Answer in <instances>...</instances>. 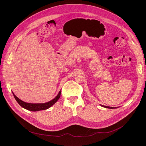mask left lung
Returning a JSON list of instances; mask_svg holds the SVG:
<instances>
[{
	"label": "left lung",
	"instance_id": "1",
	"mask_svg": "<svg viewBox=\"0 0 146 146\" xmlns=\"http://www.w3.org/2000/svg\"><path fill=\"white\" fill-rule=\"evenodd\" d=\"M101 106L103 107V108H108V109H115L117 108H113V107H110V106H103V105H100Z\"/></svg>",
	"mask_w": 146,
	"mask_h": 146
}]
</instances>
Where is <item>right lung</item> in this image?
Here are the masks:
<instances>
[{
  "mask_svg": "<svg viewBox=\"0 0 146 146\" xmlns=\"http://www.w3.org/2000/svg\"><path fill=\"white\" fill-rule=\"evenodd\" d=\"M14 97L15 98V100L18 102L19 105L21 106L22 108L29 110L32 111H40V110H44L48 109L50 107H51L53 105L57 102V100L59 99L60 94H61V91H60L57 95V96L54 98L52 100H50V102L44 103H27L25 102L21 99H19L18 98H17L13 92Z\"/></svg>",
  "mask_w": 146,
  "mask_h": 146,
  "instance_id": "right-lung-1",
  "label": "right lung"
}]
</instances>
